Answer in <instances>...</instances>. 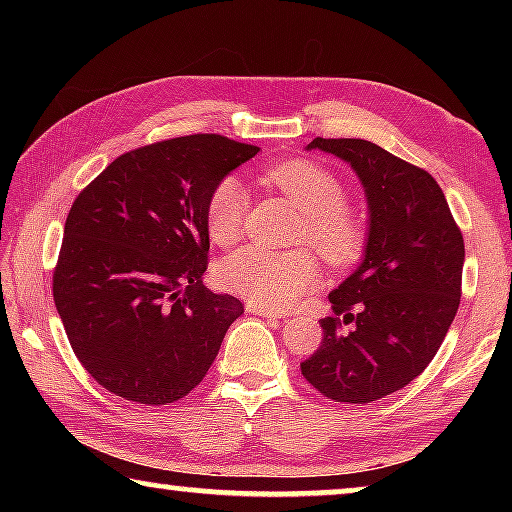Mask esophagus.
<instances>
[{
    "label": "esophagus",
    "mask_w": 512,
    "mask_h": 512,
    "mask_svg": "<svg viewBox=\"0 0 512 512\" xmlns=\"http://www.w3.org/2000/svg\"><path fill=\"white\" fill-rule=\"evenodd\" d=\"M246 311H248V314L264 316V318H271V320L284 318V314H280V311H273V309H266V307H259V305H246Z\"/></svg>",
    "instance_id": "34e87169"
}]
</instances>
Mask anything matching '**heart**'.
Returning a JSON list of instances; mask_svg holds the SVG:
<instances>
[{"label": "heart", "mask_w": 512, "mask_h": 512, "mask_svg": "<svg viewBox=\"0 0 512 512\" xmlns=\"http://www.w3.org/2000/svg\"><path fill=\"white\" fill-rule=\"evenodd\" d=\"M259 180L273 187L305 214L298 232L329 266H350L366 248V225L345 207L348 194L339 178L307 158L268 164ZM248 196L237 178H223L205 203V230L216 246H230L244 232ZM216 282L253 305L284 311L314 291L320 282L316 257L309 250H271L246 246L225 255L216 266Z\"/></svg>", "instance_id": "b5f03b06"}]
</instances>
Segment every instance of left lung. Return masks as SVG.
Here are the masks:
<instances>
[{"instance_id":"obj_1","label":"left lung","mask_w":512,"mask_h":512,"mask_svg":"<svg viewBox=\"0 0 512 512\" xmlns=\"http://www.w3.org/2000/svg\"><path fill=\"white\" fill-rule=\"evenodd\" d=\"M307 149L352 164L370 207L361 266L329 293L323 343L300 363L327 400L368 404L429 366L461 305L463 232L429 171L368 140L316 137Z\"/></svg>"}]
</instances>
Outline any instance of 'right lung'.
Here are the masks:
<instances>
[{
    "label": "right lung",
    "mask_w": 512,
    "mask_h": 512,
    "mask_svg": "<svg viewBox=\"0 0 512 512\" xmlns=\"http://www.w3.org/2000/svg\"><path fill=\"white\" fill-rule=\"evenodd\" d=\"M259 149L198 133L140 146L76 196L54 268L69 345L106 391L146 406L201 384L241 300L203 287L212 187Z\"/></svg>",
    "instance_id": "right-lung-1"
}]
</instances>
